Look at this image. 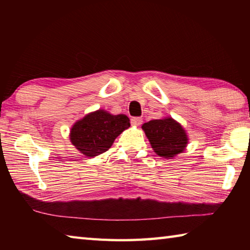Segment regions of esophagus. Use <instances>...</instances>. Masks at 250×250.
Masks as SVG:
<instances>
[{
    "label": "esophagus",
    "instance_id": "1",
    "mask_svg": "<svg viewBox=\"0 0 250 250\" xmlns=\"http://www.w3.org/2000/svg\"><path fill=\"white\" fill-rule=\"evenodd\" d=\"M143 122V119L141 117H133V118L131 119V124L133 125H141Z\"/></svg>",
    "mask_w": 250,
    "mask_h": 250
}]
</instances>
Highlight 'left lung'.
Instances as JSON below:
<instances>
[{
	"label": "left lung",
	"mask_w": 250,
	"mask_h": 250,
	"mask_svg": "<svg viewBox=\"0 0 250 250\" xmlns=\"http://www.w3.org/2000/svg\"><path fill=\"white\" fill-rule=\"evenodd\" d=\"M142 129L159 157L172 159L187 147V133L182 125L172 117L148 121L142 125Z\"/></svg>",
	"instance_id": "1"
}]
</instances>
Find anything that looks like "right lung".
Returning a JSON list of instances; mask_svg holds the SVG:
<instances>
[{
  "label": "right lung",
  "instance_id": "1",
  "mask_svg": "<svg viewBox=\"0 0 250 250\" xmlns=\"http://www.w3.org/2000/svg\"><path fill=\"white\" fill-rule=\"evenodd\" d=\"M129 126L130 119L125 115H111L99 109L75 122L70 140L84 156L92 158L108 150L116 137Z\"/></svg>",
  "mask_w": 250,
  "mask_h": 250
}]
</instances>
